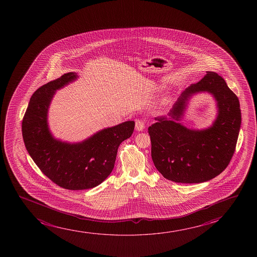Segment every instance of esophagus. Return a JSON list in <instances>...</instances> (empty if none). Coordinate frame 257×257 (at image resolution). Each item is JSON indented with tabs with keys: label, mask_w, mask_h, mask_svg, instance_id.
<instances>
[{
	"label": "esophagus",
	"mask_w": 257,
	"mask_h": 257,
	"mask_svg": "<svg viewBox=\"0 0 257 257\" xmlns=\"http://www.w3.org/2000/svg\"><path fill=\"white\" fill-rule=\"evenodd\" d=\"M145 128V122L143 120L137 119L135 122V129L138 132H141V131L144 130Z\"/></svg>",
	"instance_id": "obj_1"
}]
</instances>
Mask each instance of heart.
<instances>
[{"mask_svg":"<svg viewBox=\"0 0 257 257\" xmlns=\"http://www.w3.org/2000/svg\"><path fill=\"white\" fill-rule=\"evenodd\" d=\"M168 102H169V98L168 97H164V98L162 99V101H161L160 104H159V109H161L162 108H163Z\"/></svg>","mask_w":257,"mask_h":257,"instance_id":"heart-1","label":"heart"}]
</instances>
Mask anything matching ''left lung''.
<instances>
[{"instance_id": "left-lung-1", "label": "left lung", "mask_w": 257, "mask_h": 257, "mask_svg": "<svg viewBox=\"0 0 257 257\" xmlns=\"http://www.w3.org/2000/svg\"><path fill=\"white\" fill-rule=\"evenodd\" d=\"M206 73L182 93L169 116L155 117L156 123L148 128L155 168L176 183H204L214 178L228 166L235 150L241 123L239 99L221 76ZM200 92L213 95L217 116L207 128L189 130L180 121L190 99Z\"/></svg>"}]
</instances>
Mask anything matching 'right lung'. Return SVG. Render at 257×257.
I'll use <instances>...</instances> for the list:
<instances>
[{
    "label": "right lung",
    "instance_id": "obj_1",
    "mask_svg": "<svg viewBox=\"0 0 257 257\" xmlns=\"http://www.w3.org/2000/svg\"><path fill=\"white\" fill-rule=\"evenodd\" d=\"M78 77L70 72L37 89L22 123L25 148L32 160L53 183L72 190L91 189L109 176L117 148L132 136L135 126L134 121H125L76 143L54 137L48 124L50 104L57 90Z\"/></svg>",
    "mask_w": 257,
    "mask_h": 257
}]
</instances>
